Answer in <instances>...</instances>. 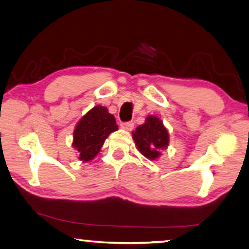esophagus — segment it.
Masks as SVG:
<instances>
[{
    "instance_id": "obj_1",
    "label": "esophagus",
    "mask_w": 249,
    "mask_h": 249,
    "mask_svg": "<svg viewBox=\"0 0 249 249\" xmlns=\"http://www.w3.org/2000/svg\"><path fill=\"white\" fill-rule=\"evenodd\" d=\"M133 125H135V122H133V121H127V122H122L121 128H124L125 130H128V131H130V130L133 129Z\"/></svg>"
}]
</instances>
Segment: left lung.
Segmentation results:
<instances>
[{"instance_id":"1","label":"left lung","mask_w":249,"mask_h":249,"mask_svg":"<svg viewBox=\"0 0 249 249\" xmlns=\"http://www.w3.org/2000/svg\"><path fill=\"white\" fill-rule=\"evenodd\" d=\"M132 138L141 154L150 160L158 158L160 150L169 143V133L161 120L155 116H149L146 122L132 132Z\"/></svg>"}]
</instances>
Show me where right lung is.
Here are the masks:
<instances>
[{
  "label": "right lung",
  "instance_id": "1",
  "mask_svg": "<svg viewBox=\"0 0 249 249\" xmlns=\"http://www.w3.org/2000/svg\"><path fill=\"white\" fill-rule=\"evenodd\" d=\"M118 130L113 114L105 107L98 106L81 118L73 132V147L82 161L92 160L109 135Z\"/></svg>",
  "mask_w": 249,
  "mask_h": 249
}]
</instances>
